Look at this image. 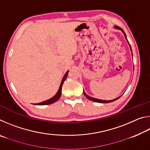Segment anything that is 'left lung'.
Here are the masks:
<instances>
[{"instance_id":"8db88e82","label":"left lung","mask_w":150,"mask_h":150,"mask_svg":"<svg viewBox=\"0 0 150 150\" xmlns=\"http://www.w3.org/2000/svg\"><path fill=\"white\" fill-rule=\"evenodd\" d=\"M116 28L120 29V30H122V32H123V34H124V36H125L126 39V34H125V32H124V30H122L121 28H118V27H116ZM126 40H127V39H126ZM127 41H128V40H127ZM128 44H129V43H128ZM129 45H130V44H129ZM130 49H131V47H130ZM83 94H84V95L86 96V97H87V98H88V99H89V100H92V101H94V102H96V103H111V102H113V101H115V100H116L118 99V98L120 97H120H118V98H115V99H113V100H100V99H96V98H94L91 97V96H88V95H87V94H86V93H85V91H83Z\"/></svg>"}]
</instances>
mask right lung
<instances>
[{"label":"right lung","instance_id":"1","mask_svg":"<svg viewBox=\"0 0 150 150\" xmlns=\"http://www.w3.org/2000/svg\"><path fill=\"white\" fill-rule=\"evenodd\" d=\"M68 73H69V71H67V73H65V75L63 76V77L62 79V83H61L60 86H59V90H58L57 93L55 94V95L54 96V97H52V98H50L49 100H47L45 101H44V102H42L40 103H38V104H35V105H50V104H52L55 102H56L57 100H59V98H60L61 95H62V85L63 84V83H64V81H65L66 78L67 77V75H68Z\"/></svg>","mask_w":150,"mask_h":150}]
</instances>
